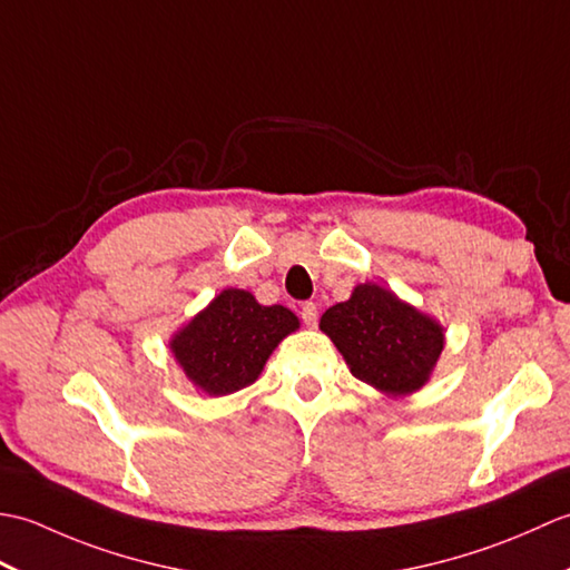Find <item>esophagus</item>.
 <instances>
[{"label": "esophagus", "instance_id": "1", "mask_svg": "<svg viewBox=\"0 0 570 570\" xmlns=\"http://www.w3.org/2000/svg\"><path fill=\"white\" fill-rule=\"evenodd\" d=\"M301 318H304V323L308 325V328H313V325L318 323V308H316V304H304V306H301Z\"/></svg>", "mask_w": 570, "mask_h": 570}]
</instances>
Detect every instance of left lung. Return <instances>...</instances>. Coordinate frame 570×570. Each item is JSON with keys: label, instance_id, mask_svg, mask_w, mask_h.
<instances>
[{"label": "left lung", "instance_id": "obj_1", "mask_svg": "<svg viewBox=\"0 0 570 570\" xmlns=\"http://www.w3.org/2000/svg\"><path fill=\"white\" fill-rule=\"evenodd\" d=\"M360 382L386 396H409L431 380L445 345L443 325L380 284H357L321 316Z\"/></svg>", "mask_w": 570, "mask_h": 570}]
</instances>
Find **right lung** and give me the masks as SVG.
Segmentation results:
<instances>
[{
  "label": "right lung",
  "mask_w": 570,
  "mask_h": 570,
  "mask_svg": "<svg viewBox=\"0 0 570 570\" xmlns=\"http://www.w3.org/2000/svg\"><path fill=\"white\" fill-rule=\"evenodd\" d=\"M298 325L286 306H262L245 288H223L171 335L168 350L198 392L227 396L257 382L276 345Z\"/></svg>",
  "instance_id": "right-lung-1"
}]
</instances>
